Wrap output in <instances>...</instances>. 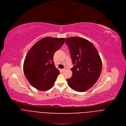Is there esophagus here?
Here are the masks:
<instances>
[{
	"label": "esophagus",
	"mask_w": 126,
	"mask_h": 126,
	"mask_svg": "<svg viewBox=\"0 0 126 126\" xmlns=\"http://www.w3.org/2000/svg\"><path fill=\"white\" fill-rule=\"evenodd\" d=\"M66 68H64V69H61V71H62V72H64V71H65V70H66Z\"/></svg>",
	"instance_id": "1"
}]
</instances>
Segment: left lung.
Listing matches in <instances>:
<instances>
[{"label": "left lung", "mask_w": 126, "mask_h": 126, "mask_svg": "<svg viewBox=\"0 0 126 126\" xmlns=\"http://www.w3.org/2000/svg\"><path fill=\"white\" fill-rule=\"evenodd\" d=\"M73 67L72 75L67 79L72 90L85 92L93 86L98 79L102 70V61L96 48L86 39L79 37L66 38Z\"/></svg>", "instance_id": "1"}]
</instances>
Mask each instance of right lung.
Segmentation results:
<instances>
[{"label": "right lung", "mask_w": 126, "mask_h": 126, "mask_svg": "<svg viewBox=\"0 0 126 126\" xmlns=\"http://www.w3.org/2000/svg\"><path fill=\"white\" fill-rule=\"evenodd\" d=\"M65 38L46 37L32 46L23 65L25 77L30 84L40 91H46L54 84L60 72L53 61L55 53L64 43Z\"/></svg>", "instance_id": "1"}]
</instances>
